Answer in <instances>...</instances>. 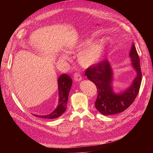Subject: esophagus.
Wrapping results in <instances>:
<instances>
[{"label": "esophagus", "mask_w": 153, "mask_h": 153, "mask_svg": "<svg viewBox=\"0 0 153 153\" xmlns=\"http://www.w3.org/2000/svg\"><path fill=\"white\" fill-rule=\"evenodd\" d=\"M74 79L75 81H80L82 79V76L81 74H79V72H76L74 74Z\"/></svg>", "instance_id": "esophagus-1"}]
</instances>
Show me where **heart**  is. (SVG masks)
<instances>
[{"label": "heart", "instance_id": "b5f03b06", "mask_svg": "<svg viewBox=\"0 0 153 153\" xmlns=\"http://www.w3.org/2000/svg\"><path fill=\"white\" fill-rule=\"evenodd\" d=\"M85 44L82 43L81 46H84ZM105 45L103 42H98L91 45L83 49L79 53L78 59L81 65L89 67L97 62L100 59L104 50ZM63 58H65L64 56Z\"/></svg>", "mask_w": 153, "mask_h": 153}]
</instances>
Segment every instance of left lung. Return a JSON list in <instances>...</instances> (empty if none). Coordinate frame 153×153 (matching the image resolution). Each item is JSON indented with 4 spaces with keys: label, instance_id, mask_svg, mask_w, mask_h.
Here are the masks:
<instances>
[{
    "label": "left lung",
    "instance_id": "obj_1",
    "mask_svg": "<svg viewBox=\"0 0 153 153\" xmlns=\"http://www.w3.org/2000/svg\"><path fill=\"white\" fill-rule=\"evenodd\" d=\"M130 56L132 65L137 72V76L132 85L120 94H115L112 91L111 82L113 74L107 60L91 65L85 72V76L97 87V97L95 106L103 115H114L123 111L131 105L137 97L141 83L142 74L140 58L134 45L132 46Z\"/></svg>",
    "mask_w": 153,
    "mask_h": 153
}]
</instances>
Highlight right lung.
<instances>
[{"label": "right lung", "mask_w": 153, "mask_h": 153, "mask_svg": "<svg viewBox=\"0 0 153 153\" xmlns=\"http://www.w3.org/2000/svg\"><path fill=\"white\" fill-rule=\"evenodd\" d=\"M59 88V103L58 105L52 113L45 116L36 115V117L42 118L53 119L60 117L67 108V102L68 100L69 92L72 84L71 78L66 74H62L59 76L58 80Z\"/></svg>", "instance_id": "1"}]
</instances>
